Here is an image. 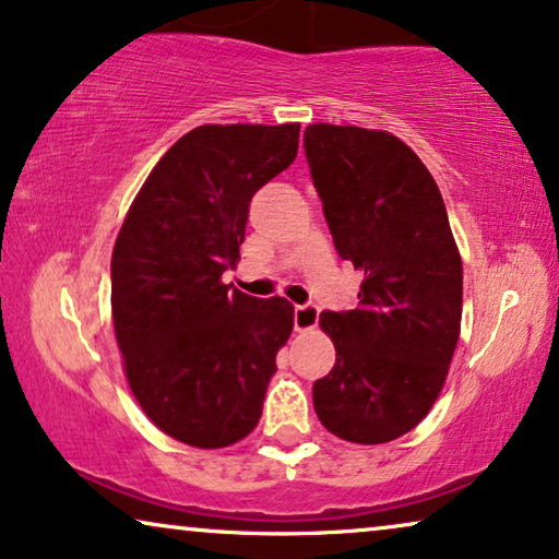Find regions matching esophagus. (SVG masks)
Instances as JSON below:
<instances>
[{"label": "esophagus", "instance_id": "34e87169", "mask_svg": "<svg viewBox=\"0 0 559 559\" xmlns=\"http://www.w3.org/2000/svg\"><path fill=\"white\" fill-rule=\"evenodd\" d=\"M318 318H320V310L316 305H297L295 308V331H312V328L318 325Z\"/></svg>", "mask_w": 559, "mask_h": 559}]
</instances>
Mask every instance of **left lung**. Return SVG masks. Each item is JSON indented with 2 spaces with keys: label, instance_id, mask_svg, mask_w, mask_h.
<instances>
[{
  "label": "left lung",
  "instance_id": "1",
  "mask_svg": "<svg viewBox=\"0 0 559 559\" xmlns=\"http://www.w3.org/2000/svg\"><path fill=\"white\" fill-rule=\"evenodd\" d=\"M305 157L335 251L364 272L354 310L320 312L335 366L312 404L325 430L379 445L423 423L445 384L463 262L438 182L394 134L310 124Z\"/></svg>",
  "mask_w": 559,
  "mask_h": 559
}]
</instances>
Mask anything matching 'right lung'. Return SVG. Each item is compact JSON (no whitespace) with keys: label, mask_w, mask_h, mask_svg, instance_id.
Instances as JSON below:
<instances>
[{"label":"right lung","mask_w":559,"mask_h":559,"mask_svg":"<svg viewBox=\"0 0 559 559\" xmlns=\"http://www.w3.org/2000/svg\"><path fill=\"white\" fill-rule=\"evenodd\" d=\"M300 124H205L152 167L111 254L114 331L127 381L152 423L193 448L254 430L277 350L293 333L285 297L221 282L236 266L249 203L297 157Z\"/></svg>","instance_id":"add662e5"}]
</instances>
